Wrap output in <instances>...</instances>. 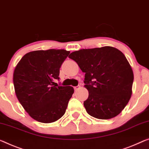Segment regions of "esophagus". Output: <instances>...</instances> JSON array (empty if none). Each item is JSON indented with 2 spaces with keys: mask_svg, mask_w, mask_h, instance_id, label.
Wrapping results in <instances>:
<instances>
[{
  "mask_svg": "<svg viewBox=\"0 0 149 149\" xmlns=\"http://www.w3.org/2000/svg\"><path fill=\"white\" fill-rule=\"evenodd\" d=\"M79 88H80V85H78V86H74V91H77V89H79Z\"/></svg>",
  "mask_w": 149,
  "mask_h": 149,
  "instance_id": "34e87169",
  "label": "esophagus"
}]
</instances>
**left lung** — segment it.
I'll list each match as a JSON object with an SVG mask.
<instances>
[{
	"mask_svg": "<svg viewBox=\"0 0 149 149\" xmlns=\"http://www.w3.org/2000/svg\"><path fill=\"white\" fill-rule=\"evenodd\" d=\"M84 75L88 97L84 106L88 114L98 119L117 116L132 95L134 75L122 52L112 47L81 49L68 56Z\"/></svg>",
	"mask_w": 149,
	"mask_h": 149,
	"instance_id": "8db88e82",
	"label": "left lung"
}]
</instances>
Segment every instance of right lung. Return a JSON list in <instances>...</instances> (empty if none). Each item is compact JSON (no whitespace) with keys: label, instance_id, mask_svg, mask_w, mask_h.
Returning a JSON list of instances; mask_svg holds the SVG:
<instances>
[{"label":"right lung","instance_id":"1","mask_svg":"<svg viewBox=\"0 0 149 149\" xmlns=\"http://www.w3.org/2000/svg\"><path fill=\"white\" fill-rule=\"evenodd\" d=\"M69 54L64 49L30 52L16 67V95L33 119L50 123L65 114L74 89L70 86L56 87L54 81L60 79V68Z\"/></svg>","mask_w":149,"mask_h":149}]
</instances>
